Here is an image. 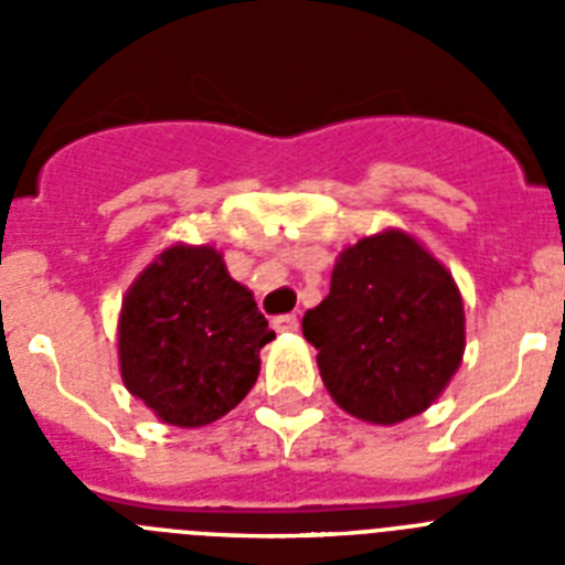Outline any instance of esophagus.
I'll return each instance as SVG.
<instances>
[{
	"mask_svg": "<svg viewBox=\"0 0 565 565\" xmlns=\"http://www.w3.org/2000/svg\"><path fill=\"white\" fill-rule=\"evenodd\" d=\"M271 326H274V331H279V333H291L299 328V319L294 317V313H279V317L271 319Z\"/></svg>",
	"mask_w": 565,
	"mask_h": 565,
	"instance_id": "1",
	"label": "esophagus"
}]
</instances>
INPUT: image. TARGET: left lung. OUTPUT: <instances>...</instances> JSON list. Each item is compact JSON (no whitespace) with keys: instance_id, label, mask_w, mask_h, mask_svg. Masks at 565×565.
<instances>
[{"instance_id":"8db88e82","label":"left lung","mask_w":565,"mask_h":565,"mask_svg":"<svg viewBox=\"0 0 565 565\" xmlns=\"http://www.w3.org/2000/svg\"><path fill=\"white\" fill-rule=\"evenodd\" d=\"M328 393L344 413L398 424L424 413L463 356L456 279L407 232L362 237L337 257L331 294L302 317Z\"/></svg>"}]
</instances>
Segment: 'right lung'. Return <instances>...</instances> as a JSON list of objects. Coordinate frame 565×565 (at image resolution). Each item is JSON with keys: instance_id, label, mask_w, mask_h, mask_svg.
<instances>
[{"instance_id": "1", "label": "right lung", "mask_w": 565, "mask_h": 565, "mask_svg": "<svg viewBox=\"0 0 565 565\" xmlns=\"http://www.w3.org/2000/svg\"><path fill=\"white\" fill-rule=\"evenodd\" d=\"M271 339L254 294L228 277L217 248L174 243L121 302V379L161 422L206 427L246 398Z\"/></svg>"}]
</instances>
